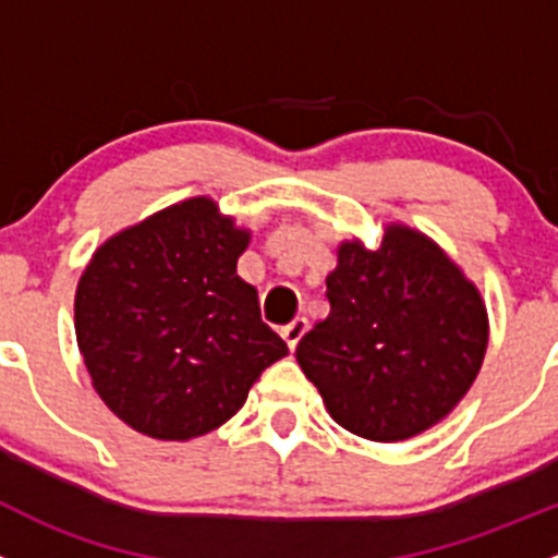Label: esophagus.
I'll return each instance as SVG.
<instances>
[{
	"instance_id": "esophagus-1",
	"label": "esophagus",
	"mask_w": 558,
	"mask_h": 558,
	"mask_svg": "<svg viewBox=\"0 0 558 558\" xmlns=\"http://www.w3.org/2000/svg\"><path fill=\"white\" fill-rule=\"evenodd\" d=\"M305 332H307V318L305 316H296L294 322L289 324V327L280 329V335H283V340H286V343H289L291 351L296 349V343H300L302 335H305Z\"/></svg>"
}]
</instances>
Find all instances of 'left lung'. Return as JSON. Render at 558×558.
<instances>
[{
	"label": "left lung",
	"mask_w": 558,
	"mask_h": 558,
	"mask_svg": "<svg viewBox=\"0 0 558 558\" xmlns=\"http://www.w3.org/2000/svg\"><path fill=\"white\" fill-rule=\"evenodd\" d=\"M327 302L329 316L300 340L296 362L351 434L371 441L423 434L477 378L485 305L428 236L389 226L378 251L340 245Z\"/></svg>",
	"instance_id": "left-lung-1"
}]
</instances>
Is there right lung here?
Returning a JSON list of instances; mask_svg holds the SVG:
<instances>
[{
    "label": "right lung",
    "instance_id": "right-lung-1",
    "mask_svg": "<svg viewBox=\"0 0 558 558\" xmlns=\"http://www.w3.org/2000/svg\"><path fill=\"white\" fill-rule=\"evenodd\" d=\"M247 231L191 198L108 240L75 291V338L97 395L138 434L185 441L242 409L289 354L236 275Z\"/></svg>",
    "mask_w": 558,
    "mask_h": 558
}]
</instances>
